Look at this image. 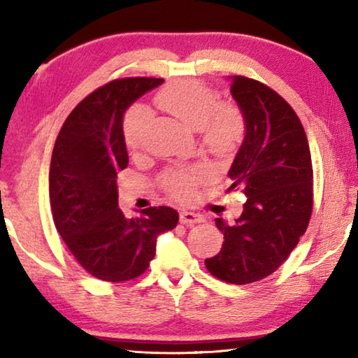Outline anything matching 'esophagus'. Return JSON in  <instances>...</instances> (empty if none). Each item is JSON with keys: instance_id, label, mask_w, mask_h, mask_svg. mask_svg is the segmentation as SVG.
I'll return each mask as SVG.
<instances>
[{"instance_id": "esophagus-1", "label": "esophagus", "mask_w": 358, "mask_h": 358, "mask_svg": "<svg viewBox=\"0 0 358 358\" xmlns=\"http://www.w3.org/2000/svg\"><path fill=\"white\" fill-rule=\"evenodd\" d=\"M180 222L185 224V226H192V224L203 222V216L199 213H192V211H181Z\"/></svg>"}]
</instances>
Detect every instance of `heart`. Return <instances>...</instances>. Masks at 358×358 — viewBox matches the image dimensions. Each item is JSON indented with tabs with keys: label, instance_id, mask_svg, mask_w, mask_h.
I'll use <instances>...</instances> for the list:
<instances>
[{
	"label": "heart",
	"instance_id": "b5f03b06",
	"mask_svg": "<svg viewBox=\"0 0 358 358\" xmlns=\"http://www.w3.org/2000/svg\"><path fill=\"white\" fill-rule=\"evenodd\" d=\"M156 104L173 115L187 128L199 131L203 145L215 153H229L243 137L245 121L237 107L217 104L216 94L197 80H177L169 83L156 94ZM148 118L143 106H134L126 115L124 138L128 147L136 148ZM207 164L192 166L186 171H173L164 177V187L178 199H187L194 187L210 177Z\"/></svg>",
	"mask_w": 358,
	"mask_h": 358
}]
</instances>
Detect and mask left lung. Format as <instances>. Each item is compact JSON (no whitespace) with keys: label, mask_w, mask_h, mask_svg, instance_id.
Instances as JSON below:
<instances>
[{"label":"left lung","mask_w":358,"mask_h":358,"mask_svg":"<svg viewBox=\"0 0 358 358\" xmlns=\"http://www.w3.org/2000/svg\"><path fill=\"white\" fill-rule=\"evenodd\" d=\"M230 93L245 121V137L229 169L248 197L234 224L216 217L224 243L205 259L211 275L230 284L268 276L300 241L313 211L311 151L299 117L273 90L232 76Z\"/></svg>","instance_id":"left-lung-1"}]
</instances>
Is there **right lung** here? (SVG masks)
I'll return each mask as SVG.
<instances>
[{
	"label": "right lung",
	"instance_id": "1",
	"mask_svg": "<svg viewBox=\"0 0 358 358\" xmlns=\"http://www.w3.org/2000/svg\"><path fill=\"white\" fill-rule=\"evenodd\" d=\"M162 78H120L88 94L66 118L53 147L48 191L53 222L72 256L102 281L134 280L148 268L161 234L178 213L150 207L126 217L118 208L117 175L128 167L126 108Z\"/></svg>",
	"mask_w": 358,
	"mask_h": 358
}]
</instances>
